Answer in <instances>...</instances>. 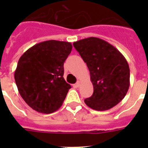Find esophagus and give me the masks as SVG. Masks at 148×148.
<instances>
[{
    "label": "esophagus",
    "mask_w": 148,
    "mask_h": 148,
    "mask_svg": "<svg viewBox=\"0 0 148 148\" xmlns=\"http://www.w3.org/2000/svg\"><path fill=\"white\" fill-rule=\"evenodd\" d=\"M80 85H81V81H77V82L76 83V86L77 87H80Z\"/></svg>",
    "instance_id": "obj_1"
}]
</instances>
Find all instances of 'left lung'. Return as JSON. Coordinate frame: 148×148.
<instances>
[{"instance_id": "8db88e82", "label": "left lung", "mask_w": 148, "mask_h": 148, "mask_svg": "<svg viewBox=\"0 0 148 148\" xmlns=\"http://www.w3.org/2000/svg\"><path fill=\"white\" fill-rule=\"evenodd\" d=\"M87 64L94 93L84 102L95 110H109L124 99L130 86V68L124 55L113 45L90 37L73 44Z\"/></svg>"}]
</instances>
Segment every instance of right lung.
<instances>
[{
  "label": "right lung",
  "mask_w": 148,
  "mask_h": 148,
  "mask_svg": "<svg viewBox=\"0 0 148 148\" xmlns=\"http://www.w3.org/2000/svg\"><path fill=\"white\" fill-rule=\"evenodd\" d=\"M71 43L50 40L38 43L23 53L14 71L21 97L42 114H51L62 105L71 86L64 78V63Z\"/></svg>",
  "instance_id": "obj_1"
}]
</instances>
